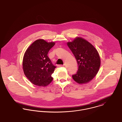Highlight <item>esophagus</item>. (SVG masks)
I'll return each mask as SVG.
<instances>
[{"label": "esophagus", "instance_id": "1", "mask_svg": "<svg viewBox=\"0 0 122 122\" xmlns=\"http://www.w3.org/2000/svg\"><path fill=\"white\" fill-rule=\"evenodd\" d=\"M65 66V65L64 64V65H61L59 66L60 67H64V66Z\"/></svg>", "mask_w": 122, "mask_h": 122}]
</instances>
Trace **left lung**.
Listing matches in <instances>:
<instances>
[{"label":"left lung","mask_w":122,"mask_h":122,"mask_svg":"<svg viewBox=\"0 0 122 122\" xmlns=\"http://www.w3.org/2000/svg\"><path fill=\"white\" fill-rule=\"evenodd\" d=\"M67 45L76 60L78 70L72 78L78 84L86 83L97 75L100 66L97 50L89 42L81 38H75Z\"/></svg>","instance_id":"8db88e82"}]
</instances>
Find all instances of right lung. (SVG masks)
Here are the masks:
<instances>
[{
  "mask_svg": "<svg viewBox=\"0 0 122 122\" xmlns=\"http://www.w3.org/2000/svg\"><path fill=\"white\" fill-rule=\"evenodd\" d=\"M54 42L43 39L34 42L26 51L23 61L24 73L28 79L38 86H46L53 80L51 76L56 68L47 56Z\"/></svg>",
  "mask_w": 122,
  "mask_h": 122,
  "instance_id": "add662e5",
  "label": "right lung"
}]
</instances>
